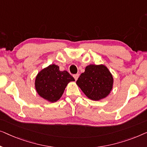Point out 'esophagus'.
I'll list each match as a JSON object with an SVG mask.
<instances>
[{"instance_id":"esophagus-1","label":"esophagus","mask_w":147,"mask_h":147,"mask_svg":"<svg viewBox=\"0 0 147 147\" xmlns=\"http://www.w3.org/2000/svg\"><path fill=\"white\" fill-rule=\"evenodd\" d=\"M78 76H79V74H74L73 75V77L74 78V79H75V80H76L78 79Z\"/></svg>"}]
</instances>
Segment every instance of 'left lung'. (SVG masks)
<instances>
[{
    "label": "left lung",
    "instance_id": "8db88e82",
    "mask_svg": "<svg viewBox=\"0 0 147 147\" xmlns=\"http://www.w3.org/2000/svg\"><path fill=\"white\" fill-rule=\"evenodd\" d=\"M76 84L88 98L99 100L107 97L113 88V77L103 65H90L80 74Z\"/></svg>",
    "mask_w": 147,
    "mask_h": 147
}]
</instances>
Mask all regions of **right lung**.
<instances>
[{
  "label": "right lung",
  "mask_w": 147,
  "mask_h": 147,
  "mask_svg": "<svg viewBox=\"0 0 147 147\" xmlns=\"http://www.w3.org/2000/svg\"><path fill=\"white\" fill-rule=\"evenodd\" d=\"M74 78L67 71H61L59 66L51 65L39 72L35 78V88L42 98L51 102L59 100L69 82Z\"/></svg>",
  "instance_id": "1"
}]
</instances>
